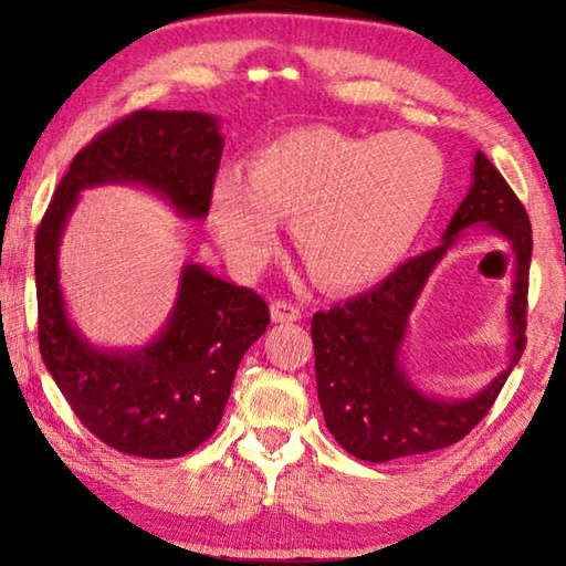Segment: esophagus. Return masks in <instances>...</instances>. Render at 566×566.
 Wrapping results in <instances>:
<instances>
[{
  "label": "esophagus",
  "mask_w": 566,
  "mask_h": 566,
  "mask_svg": "<svg viewBox=\"0 0 566 566\" xmlns=\"http://www.w3.org/2000/svg\"><path fill=\"white\" fill-rule=\"evenodd\" d=\"M302 319V306H296L292 302H272V322L276 324H290V322H300Z\"/></svg>",
  "instance_id": "1"
}]
</instances>
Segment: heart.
I'll list each match as a JSON object with an SVG mask.
<instances>
[{"label":"heart","mask_w":566,"mask_h":566,"mask_svg":"<svg viewBox=\"0 0 566 566\" xmlns=\"http://www.w3.org/2000/svg\"><path fill=\"white\" fill-rule=\"evenodd\" d=\"M444 157L411 132L352 137L332 127L286 132L264 145L249 175L222 169L209 224L229 260L254 270L274 252L280 217L319 282L349 290L395 266L439 199Z\"/></svg>","instance_id":"1"}]
</instances>
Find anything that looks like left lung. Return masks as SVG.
<instances>
[{
    "instance_id": "1",
    "label": "left lung",
    "mask_w": 566,
    "mask_h": 566,
    "mask_svg": "<svg viewBox=\"0 0 566 566\" xmlns=\"http://www.w3.org/2000/svg\"><path fill=\"white\" fill-rule=\"evenodd\" d=\"M469 226H484L511 244L515 284L511 301V361L474 398L442 400L421 392L400 367L408 314L423 284ZM532 227L526 209L482 151L472 187L447 224L442 244L397 266L375 290L312 317L314 369L324 421L332 437L364 462L415 457L464 439L492 409L524 352Z\"/></svg>"
}]
</instances>
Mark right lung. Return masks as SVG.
Listing matches in <instances>:
<instances>
[{"label":"right lung","mask_w":566,"mask_h":566,"mask_svg":"<svg viewBox=\"0 0 566 566\" xmlns=\"http://www.w3.org/2000/svg\"><path fill=\"white\" fill-rule=\"evenodd\" d=\"M222 149L214 114L132 112L72 159L36 229L42 359L82 424L117 452L175 459L207 442L222 421L239 361L266 332L270 306L189 262L155 339L129 349L97 347L66 314L62 234L82 191L102 185L142 187L179 217L205 219Z\"/></svg>","instance_id":"add662e5"}]
</instances>
